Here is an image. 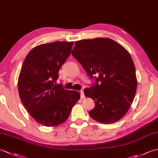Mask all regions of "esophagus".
I'll use <instances>...</instances> for the list:
<instances>
[{"mask_svg":"<svg viewBox=\"0 0 158 158\" xmlns=\"http://www.w3.org/2000/svg\"><path fill=\"white\" fill-rule=\"evenodd\" d=\"M80 94H81V98L82 99L84 98H85V95H84V92H83V90H81V91H80Z\"/></svg>","mask_w":158,"mask_h":158,"instance_id":"obj_1","label":"esophagus"}]
</instances>
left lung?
<instances>
[{
  "label": "left lung",
  "mask_w": 158,
  "mask_h": 158,
  "mask_svg": "<svg viewBox=\"0 0 158 158\" xmlns=\"http://www.w3.org/2000/svg\"><path fill=\"white\" fill-rule=\"evenodd\" d=\"M72 54L96 83L84 89L94 108L88 113L101 123H113L124 117L132 105L137 88L135 66L130 53L109 38L77 41Z\"/></svg>",
  "instance_id": "1"
}]
</instances>
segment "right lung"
I'll return each mask as SVG.
<instances>
[{
    "instance_id": "add662e5",
    "label": "right lung",
    "mask_w": 158,
    "mask_h": 158,
    "mask_svg": "<svg viewBox=\"0 0 158 158\" xmlns=\"http://www.w3.org/2000/svg\"><path fill=\"white\" fill-rule=\"evenodd\" d=\"M74 42L56 41L36 46L26 56L18 77L19 98L36 122L55 127L69 118L81 98L79 92L56 84L58 72Z\"/></svg>"
}]
</instances>
